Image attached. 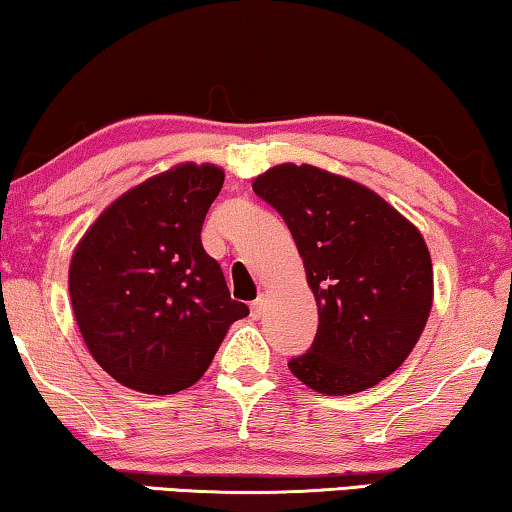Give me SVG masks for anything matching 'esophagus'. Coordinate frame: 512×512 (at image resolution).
Returning <instances> with one entry per match:
<instances>
[{"label":"esophagus","mask_w":512,"mask_h":512,"mask_svg":"<svg viewBox=\"0 0 512 512\" xmlns=\"http://www.w3.org/2000/svg\"><path fill=\"white\" fill-rule=\"evenodd\" d=\"M263 309H265V295H258V298L254 300V305H251V314L258 318L263 314Z\"/></svg>","instance_id":"34e87169"}]
</instances>
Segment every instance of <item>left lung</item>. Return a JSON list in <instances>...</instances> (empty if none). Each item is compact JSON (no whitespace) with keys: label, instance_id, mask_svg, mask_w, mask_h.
<instances>
[{"label":"left lung","instance_id":"1","mask_svg":"<svg viewBox=\"0 0 512 512\" xmlns=\"http://www.w3.org/2000/svg\"><path fill=\"white\" fill-rule=\"evenodd\" d=\"M254 191L286 221L318 307L314 344L288 362L321 395H353L409 358L434 300L420 231L365 184L302 164L258 175Z\"/></svg>","mask_w":512,"mask_h":512}]
</instances>
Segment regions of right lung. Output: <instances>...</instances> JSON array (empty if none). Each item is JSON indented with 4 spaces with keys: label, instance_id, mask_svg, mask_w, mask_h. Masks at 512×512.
<instances>
[{
    "label": "right lung",
    "instance_id": "add662e5",
    "mask_svg": "<svg viewBox=\"0 0 512 512\" xmlns=\"http://www.w3.org/2000/svg\"><path fill=\"white\" fill-rule=\"evenodd\" d=\"M224 187L214 164H177L115 198L78 242L69 293L87 351L124 388L175 395L207 372L249 307L201 244Z\"/></svg>",
    "mask_w": 512,
    "mask_h": 512
}]
</instances>
